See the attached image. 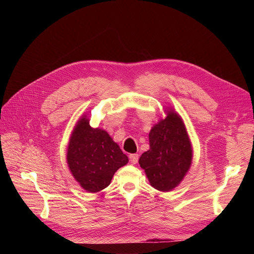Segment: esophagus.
<instances>
[{"label": "esophagus", "instance_id": "1", "mask_svg": "<svg viewBox=\"0 0 254 254\" xmlns=\"http://www.w3.org/2000/svg\"><path fill=\"white\" fill-rule=\"evenodd\" d=\"M129 160L132 164H136L137 160H139V155H136V153H132V155L129 156Z\"/></svg>", "mask_w": 254, "mask_h": 254}]
</instances>
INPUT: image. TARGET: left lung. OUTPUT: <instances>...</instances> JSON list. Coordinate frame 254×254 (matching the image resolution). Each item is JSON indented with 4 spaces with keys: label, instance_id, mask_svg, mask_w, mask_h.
I'll use <instances>...</instances> for the list:
<instances>
[{
    "label": "left lung",
    "instance_id": "left-lung-1",
    "mask_svg": "<svg viewBox=\"0 0 254 254\" xmlns=\"http://www.w3.org/2000/svg\"><path fill=\"white\" fill-rule=\"evenodd\" d=\"M149 131V149L142 153L139 163L150 186L160 191L177 188L190 171L193 146L178 112L168 107Z\"/></svg>",
    "mask_w": 254,
    "mask_h": 254
}]
</instances>
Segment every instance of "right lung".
Instances as JSON below:
<instances>
[{
  "mask_svg": "<svg viewBox=\"0 0 254 254\" xmlns=\"http://www.w3.org/2000/svg\"><path fill=\"white\" fill-rule=\"evenodd\" d=\"M128 161L106 130L90 126L86 114L76 123L67 144L66 163L83 190L97 193L106 189L115 172Z\"/></svg>",
  "mask_w": 254,
  "mask_h": 254,
  "instance_id": "1",
  "label": "right lung"
}]
</instances>
